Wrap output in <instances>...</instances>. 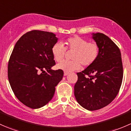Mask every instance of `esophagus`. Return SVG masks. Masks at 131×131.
Segmentation results:
<instances>
[{"instance_id": "34e87169", "label": "esophagus", "mask_w": 131, "mask_h": 131, "mask_svg": "<svg viewBox=\"0 0 131 131\" xmlns=\"http://www.w3.org/2000/svg\"><path fill=\"white\" fill-rule=\"evenodd\" d=\"M68 75V72H64V76H67V75Z\"/></svg>"}]
</instances>
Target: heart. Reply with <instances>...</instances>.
I'll return each mask as SVG.
<instances>
[{
	"mask_svg": "<svg viewBox=\"0 0 131 131\" xmlns=\"http://www.w3.org/2000/svg\"><path fill=\"white\" fill-rule=\"evenodd\" d=\"M66 48L61 42H58L52 47V54L56 61L63 59L66 49L72 50V60H64L58 63L57 67L65 72L78 70L81 67H89L93 64L99 56V47L96 43L88 42L85 39L79 37L69 38L65 42Z\"/></svg>",
	"mask_w": 131,
	"mask_h": 131,
	"instance_id": "heart-1",
	"label": "heart"
}]
</instances>
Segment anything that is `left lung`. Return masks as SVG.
<instances>
[{
    "label": "left lung",
    "instance_id": "obj_1",
    "mask_svg": "<svg viewBox=\"0 0 131 131\" xmlns=\"http://www.w3.org/2000/svg\"><path fill=\"white\" fill-rule=\"evenodd\" d=\"M99 47L96 61L77 73L74 94L79 105L88 110L101 109L117 96L123 78V67L119 48L108 36L92 34ZM87 74L89 77H85Z\"/></svg>",
    "mask_w": 131,
    "mask_h": 131
}]
</instances>
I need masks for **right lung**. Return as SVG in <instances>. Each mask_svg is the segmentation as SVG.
<instances>
[{"instance_id": "1", "label": "right lung", "mask_w": 131, "mask_h": 131, "mask_svg": "<svg viewBox=\"0 0 131 131\" xmlns=\"http://www.w3.org/2000/svg\"><path fill=\"white\" fill-rule=\"evenodd\" d=\"M58 40L52 32L32 30L14 46L8 63L9 82L17 98L29 108L48 103L63 79L62 70L51 68L56 64L52 47Z\"/></svg>"}]
</instances>
